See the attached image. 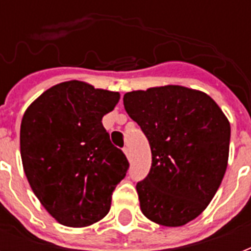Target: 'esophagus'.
Segmentation results:
<instances>
[{"label": "esophagus", "instance_id": "obj_1", "mask_svg": "<svg viewBox=\"0 0 251 251\" xmlns=\"http://www.w3.org/2000/svg\"><path fill=\"white\" fill-rule=\"evenodd\" d=\"M124 152H125V155H126V157H127V159H131V155H130V150H129V147H127V146H126V147H124Z\"/></svg>", "mask_w": 251, "mask_h": 251}]
</instances>
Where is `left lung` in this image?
<instances>
[{"mask_svg": "<svg viewBox=\"0 0 251 251\" xmlns=\"http://www.w3.org/2000/svg\"><path fill=\"white\" fill-rule=\"evenodd\" d=\"M124 105L152 153L137 183L142 212L160 226H185L206 210L226 175L228 118L207 94L173 84L127 92Z\"/></svg>", "mask_w": 251, "mask_h": 251, "instance_id": "8db88e82", "label": "left lung"}]
</instances>
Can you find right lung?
Masks as SVG:
<instances>
[{
	"mask_svg": "<svg viewBox=\"0 0 251 251\" xmlns=\"http://www.w3.org/2000/svg\"><path fill=\"white\" fill-rule=\"evenodd\" d=\"M120 94L69 80L50 87L23 114L21 156L29 186L44 208L66 226L101 220L129 161L110 143L102 117Z\"/></svg>",
	"mask_w": 251,
	"mask_h": 251,
	"instance_id": "right-lung-1",
	"label": "right lung"
}]
</instances>
